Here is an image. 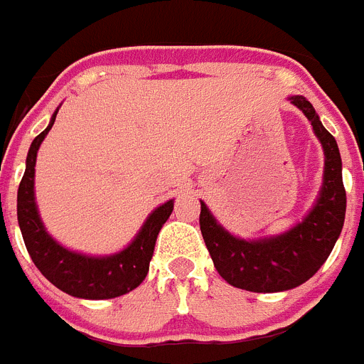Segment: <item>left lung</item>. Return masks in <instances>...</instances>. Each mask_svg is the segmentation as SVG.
I'll list each match as a JSON object with an SVG mask.
<instances>
[{"instance_id":"obj_1","label":"left lung","mask_w":364,"mask_h":364,"mask_svg":"<svg viewBox=\"0 0 364 364\" xmlns=\"http://www.w3.org/2000/svg\"><path fill=\"white\" fill-rule=\"evenodd\" d=\"M288 100L308 118L324 151L323 186L304 218L281 235L240 239L220 226L200 200V231L218 275L235 288L257 294L291 290L314 277L332 253L345 224L346 191L336 138L324 129L304 96Z\"/></svg>"}]
</instances>
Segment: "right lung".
Listing matches in <instances>:
<instances>
[{"instance_id":"obj_1","label":"right lung","mask_w":364,"mask_h":364,"mask_svg":"<svg viewBox=\"0 0 364 364\" xmlns=\"http://www.w3.org/2000/svg\"><path fill=\"white\" fill-rule=\"evenodd\" d=\"M56 114L58 109L50 117L47 129L32 140L25 162V175L18 189V224L25 246L43 277L65 294L92 301L120 297L134 290L146 279L156 237L173 211V198L151 211L136 237L122 252L95 257L62 246L45 230L34 195L38 149L49 134Z\"/></svg>"}]
</instances>
